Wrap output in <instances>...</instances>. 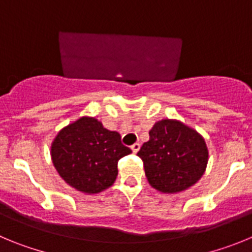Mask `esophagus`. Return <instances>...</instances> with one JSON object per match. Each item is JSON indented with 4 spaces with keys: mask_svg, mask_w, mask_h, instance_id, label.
Segmentation results:
<instances>
[{
    "mask_svg": "<svg viewBox=\"0 0 252 252\" xmlns=\"http://www.w3.org/2000/svg\"><path fill=\"white\" fill-rule=\"evenodd\" d=\"M130 148H131V151H133V153H137V152L139 151V148H140V144H139V143H134V144H133Z\"/></svg>",
    "mask_w": 252,
    "mask_h": 252,
    "instance_id": "obj_1",
    "label": "esophagus"
}]
</instances>
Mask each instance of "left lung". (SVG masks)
<instances>
[{"mask_svg": "<svg viewBox=\"0 0 252 252\" xmlns=\"http://www.w3.org/2000/svg\"><path fill=\"white\" fill-rule=\"evenodd\" d=\"M149 185L163 193L185 191L202 177L208 160L205 139L181 122L163 119L137 153Z\"/></svg>", "mask_w": 252, "mask_h": 252, "instance_id": "1", "label": "left lung"}]
</instances>
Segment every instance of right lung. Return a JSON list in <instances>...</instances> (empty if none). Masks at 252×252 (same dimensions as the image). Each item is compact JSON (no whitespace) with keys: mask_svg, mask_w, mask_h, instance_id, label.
<instances>
[{"mask_svg":"<svg viewBox=\"0 0 252 252\" xmlns=\"http://www.w3.org/2000/svg\"><path fill=\"white\" fill-rule=\"evenodd\" d=\"M129 153L118 131L88 117L61 129L51 146L53 163L61 178L84 193L110 187L118 176V160Z\"/></svg>","mask_w":252,"mask_h":252,"instance_id":"add662e5","label":"right lung"}]
</instances>
